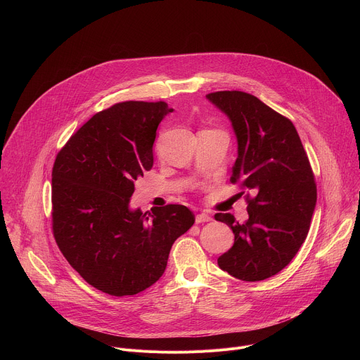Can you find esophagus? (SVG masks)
Here are the masks:
<instances>
[{
	"label": "esophagus",
	"mask_w": 360,
	"mask_h": 360,
	"mask_svg": "<svg viewBox=\"0 0 360 360\" xmlns=\"http://www.w3.org/2000/svg\"><path fill=\"white\" fill-rule=\"evenodd\" d=\"M212 218L208 215V214H198L196 215V218H195V221H196V224H203V222H210Z\"/></svg>",
	"instance_id": "esophagus-1"
}]
</instances>
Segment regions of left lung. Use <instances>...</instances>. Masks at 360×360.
<instances>
[{
  "instance_id": "1",
  "label": "left lung",
  "mask_w": 360,
  "mask_h": 360,
  "mask_svg": "<svg viewBox=\"0 0 360 360\" xmlns=\"http://www.w3.org/2000/svg\"><path fill=\"white\" fill-rule=\"evenodd\" d=\"M224 111L238 138L231 182L239 184L249 218L231 214L215 219L231 226L233 246L218 265L236 279L258 282L281 272L309 232L316 205V182L309 158L292 121L243 91L207 95Z\"/></svg>"
}]
</instances>
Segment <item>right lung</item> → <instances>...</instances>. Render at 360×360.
<instances>
[{
  "label": "right lung",
  "mask_w": 360,
  "mask_h": 360,
  "mask_svg": "<svg viewBox=\"0 0 360 360\" xmlns=\"http://www.w3.org/2000/svg\"><path fill=\"white\" fill-rule=\"evenodd\" d=\"M164 101H125L95 114L57 153L53 233L68 264L94 288L136 295L165 272L169 250L195 222L184 205L129 210L134 182L153 164Z\"/></svg>",
  "instance_id": "add662e5"
}]
</instances>
